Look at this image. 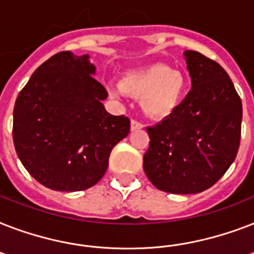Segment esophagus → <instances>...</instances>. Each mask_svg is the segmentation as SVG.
<instances>
[{
    "instance_id": "1",
    "label": "esophagus",
    "mask_w": 254,
    "mask_h": 254,
    "mask_svg": "<svg viewBox=\"0 0 254 254\" xmlns=\"http://www.w3.org/2000/svg\"><path fill=\"white\" fill-rule=\"evenodd\" d=\"M143 125L139 121H137V120H131L130 123V129L131 130H138V129H142Z\"/></svg>"
}]
</instances>
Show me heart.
<instances>
[{"label": "heart", "mask_w": 254, "mask_h": 254, "mask_svg": "<svg viewBox=\"0 0 254 254\" xmlns=\"http://www.w3.org/2000/svg\"><path fill=\"white\" fill-rule=\"evenodd\" d=\"M186 88V77L181 71L165 64L147 65L131 71L120 80V89L127 95L142 97L145 113L153 117L166 116L179 103Z\"/></svg>", "instance_id": "obj_1"}]
</instances>
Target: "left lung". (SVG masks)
<instances>
[{
	"label": "left lung",
	"mask_w": 254,
	"mask_h": 254,
	"mask_svg": "<svg viewBox=\"0 0 254 254\" xmlns=\"http://www.w3.org/2000/svg\"><path fill=\"white\" fill-rule=\"evenodd\" d=\"M192 89L169 117L147 127L143 155L149 181L170 193H199L213 186L240 146L243 104L217 62L185 51Z\"/></svg>",
	"instance_id": "left-lung-1"
}]
</instances>
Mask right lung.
<instances>
[{"instance_id": "add662e5", "label": "right lung", "mask_w": 254, "mask_h": 254, "mask_svg": "<svg viewBox=\"0 0 254 254\" xmlns=\"http://www.w3.org/2000/svg\"><path fill=\"white\" fill-rule=\"evenodd\" d=\"M88 55L62 51L41 64L14 105L13 141L22 165L55 191H81L104 177L112 149L130 130L105 111L107 89Z\"/></svg>"}]
</instances>
